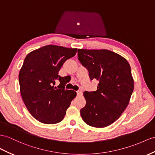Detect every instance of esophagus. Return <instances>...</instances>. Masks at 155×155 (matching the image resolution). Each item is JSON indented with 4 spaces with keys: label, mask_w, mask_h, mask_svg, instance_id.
<instances>
[{
    "label": "esophagus",
    "mask_w": 155,
    "mask_h": 155,
    "mask_svg": "<svg viewBox=\"0 0 155 155\" xmlns=\"http://www.w3.org/2000/svg\"><path fill=\"white\" fill-rule=\"evenodd\" d=\"M77 96H82V94H83L82 92V91H81V90L77 91Z\"/></svg>",
    "instance_id": "34e87169"
}]
</instances>
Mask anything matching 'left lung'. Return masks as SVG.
Masks as SVG:
<instances>
[{"label":"left lung","mask_w":155,"mask_h":155,"mask_svg":"<svg viewBox=\"0 0 155 155\" xmlns=\"http://www.w3.org/2000/svg\"><path fill=\"white\" fill-rule=\"evenodd\" d=\"M78 60L88 69L91 80L98 81L97 90L84 92L86 104L81 115L95 128L110 125L128 105L134 88L129 63L108 50L78 49Z\"/></svg>","instance_id":"left-lung-1"}]
</instances>
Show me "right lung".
<instances>
[{
	"label": "right lung",
	"mask_w": 155,
	"mask_h": 155,
	"mask_svg": "<svg viewBox=\"0 0 155 155\" xmlns=\"http://www.w3.org/2000/svg\"><path fill=\"white\" fill-rule=\"evenodd\" d=\"M77 48L46 45L27 55L19 73L23 101L35 119L44 124L61 122L77 93L65 90L66 80L58 74L67 59L74 56ZM61 82L58 88L55 82Z\"/></svg>",
	"instance_id": "obj_1"
}]
</instances>
